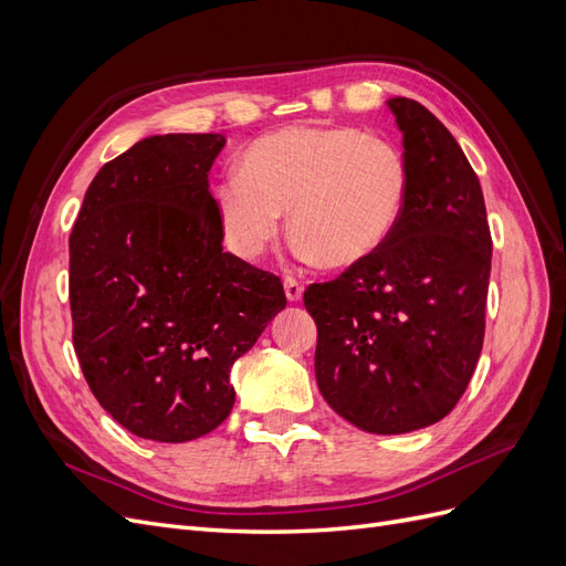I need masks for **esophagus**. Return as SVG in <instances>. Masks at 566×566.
Masks as SVG:
<instances>
[{"instance_id": "esophagus-1", "label": "esophagus", "mask_w": 566, "mask_h": 566, "mask_svg": "<svg viewBox=\"0 0 566 566\" xmlns=\"http://www.w3.org/2000/svg\"><path fill=\"white\" fill-rule=\"evenodd\" d=\"M283 285H285V295H287V300H290V302H300V300H302V295H304V285H302L297 279L287 276V279L283 281Z\"/></svg>"}]
</instances>
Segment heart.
Segmentation results:
<instances>
[{
    "label": "heart",
    "mask_w": 566,
    "mask_h": 566,
    "mask_svg": "<svg viewBox=\"0 0 566 566\" xmlns=\"http://www.w3.org/2000/svg\"><path fill=\"white\" fill-rule=\"evenodd\" d=\"M410 163L387 136L356 127H285L256 139L214 186L221 235L241 260L276 241L281 214L300 256L352 266L399 229L410 198Z\"/></svg>",
    "instance_id": "1"
}]
</instances>
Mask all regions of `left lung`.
Masks as SVG:
<instances>
[{
  "instance_id": "1",
  "label": "left lung",
  "mask_w": 566,
  "mask_h": 566,
  "mask_svg": "<svg viewBox=\"0 0 566 566\" xmlns=\"http://www.w3.org/2000/svg\"><path fill=\"white\" fill-rule=\"evenodd\" d=\"M410 163L399 229L368 260L304 290L316 382L337 416L373 434L447 418L484 345L491 231L453 134L413 98H389Z\"/></svg>"
}]
</instances>
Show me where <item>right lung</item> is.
<instances>
[{
  "mask_svg": "<svg viewBox=\"0 0 566 566\" xmlns=\"http://www.w3.org/2000/svg\"><path fill=\"white\" fill-rule=\"evenodd\" d=\"M221 134H163L106 163L71 233L73 345L96 401L181 443L231 413V366L285 306L283 283L224 252L208 172Z\"/></svg>",
  "mask_w": 566,
  "mask_h": 566,
  "instance_id": "obj_1",
  "label": "right lung"
}]
</instances>
